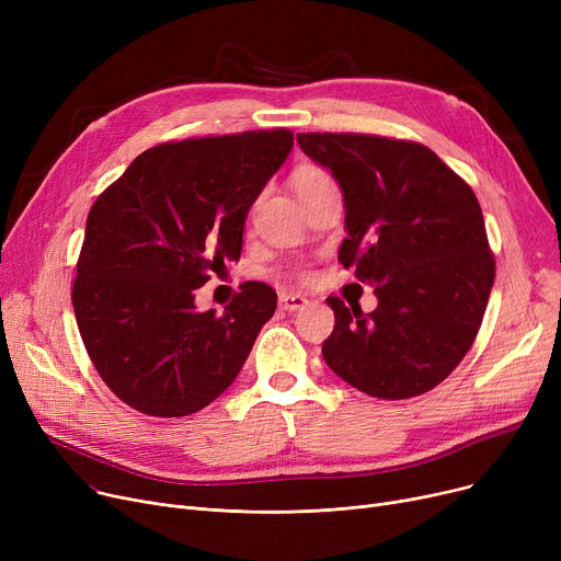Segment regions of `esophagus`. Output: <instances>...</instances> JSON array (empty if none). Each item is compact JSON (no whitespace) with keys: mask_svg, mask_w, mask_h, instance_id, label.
<instances>
[{"mask_svg":"<svg viewBox=\"0 0 561 561\" xmlns=\"http://www.w3.org/2000/svg\"><path fill=\"white\" fill-rule=\"evenodd\" d=\"M307 305H309V300L305 296H300V293H282L279 296V307L284 311H298Z\"/></svg>","mask_w":561,"mask_h":561,"instance_id":"34e87169","label":"esophagus"}]
</instances>
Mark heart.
Segmentation results:
<instances>
[{"label":"heart","mask_w":561,"mask_h":561,"mask_svg":"<svg viewBox=\"0 0 561 561\" xmlns=\"http://www.w3.org/2000/svg\"><path fill=\"white\" fill-rule=\"evenodd\" d=\"M330 180L332 176L325 170H320L316 165H302L296 170V174H293V186H296V193H298V191L318 186V184L330 182Z\"/></svg>","instance_id":"1"}]
</instances>
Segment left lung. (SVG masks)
<instances>
[{"mask_svg": "<svg viewBox=\"0 0 561 561\" xmlns=\"http://www.w3.org/2000/svg\"><path fill=\"white\" fill-rule=\"evenodd\" d=\"M302 152L343 193L339 261L357 265L377 307L328 298L334 332L325 364L385 400L440 385L473 345L495 263L476 193L430 147L362 134H298Z\"/></svg>", "mask_w": 561, "mask_h": 561, "instance_id": "left-lung-1", "label": "left lung"}]
</instances>
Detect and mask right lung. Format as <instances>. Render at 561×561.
I'll list each match as a JSON object with an SVG mask.
<instances>
[{
	"label": "right lung",
	"instance_id": "add662e5",
	"mask_svg": "<svg viewBox=\"0 0 561 561\" xmlns=\"http://www.w3.org/2000/svg\"><path fill=\"white\" fill-rule=\"evenodd\" d=\"M290 147L286 129L157 145L93 204L72 307L88 357L136 411L195 414L241 373L277 293L245 282L216 313L195 288L241 259L250 206Z\"/></svg>",
	"mask_w": 561,
	"mask_h": 561
}]
</instances>
